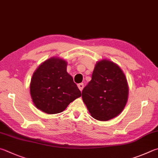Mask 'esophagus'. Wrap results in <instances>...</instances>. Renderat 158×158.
Returning a JSON list of instances; mask_svg holds the SVG:
<instances>
[{"mask_svg":"<svg viewBox=\"0 0 158 158\" xmlns=\"http://www.w3.org/2000/svg\"><path fill=\"white\" fill-rule=\"evenodd\" d=\"M78 88H79V89L81 91H82V90H83V88H84V84H83V83H81V84H78Z\"/></svg>","mask_w":158,"mask_h":158,"instance_id":"1","label":"esophagus"}]
</instances>
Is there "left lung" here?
<instances>
[{"mask_svg": "<svg viewBox=\"0 0 158 158\" xmlns=\"http://www.w3.org/2000/svg\"><path fill=\"white\" fill-rule=\"evenodd\" d=\"M127 78L118 65L108 60L97 62L92 79L82 90V99L93 118L108 121L118 115L127 102Z\"/></svg>", "mask_w": 158, "mask_h": 158, "instance_id": "1", "label": "left lung"}]
</instances>
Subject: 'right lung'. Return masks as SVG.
Wrapping results in <instances>:
<instances>
[{
	"instance_id": "obj_1",
	"label": "right lung",
	"mask_w": 158,
	"mask_h": 158,
	"mask_svg": "<svg viewBox=\"0 0 158 158\" xmlns=\"http://www.w3.org/2000/svg\"><path fill=\"white\" fill-rule=\"evenodd\" d=\"M66 68L64 60L52 58L34 72L30 83V94L39 110L48 114L61 113L70 103L81 95Z\"/></svg>"
}]
</instances>
